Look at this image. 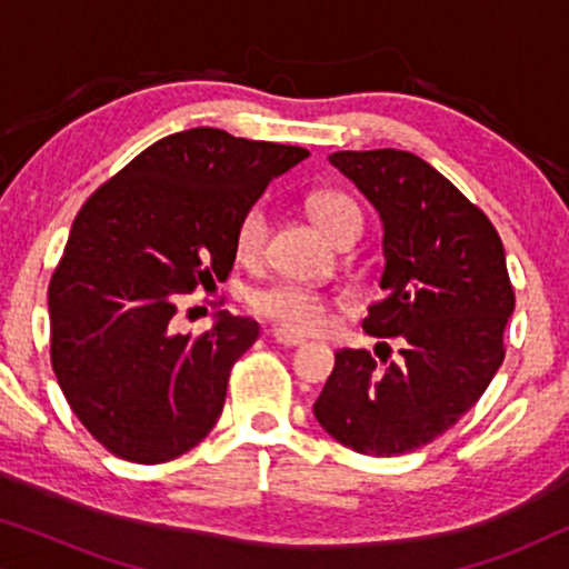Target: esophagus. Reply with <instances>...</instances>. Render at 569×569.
<instances>
[{
    "mask_svg": "<svg viewBox=\"0 0 569 569\" xmlns=\"http://www.w3.org/2000/svg\"><path fill=\"white\" fill-rule=\"evenodd\" d=\"M271 337H274L277 345H282V347H300V345H306V339L298 337V333L284 331V329H274V331H271Z\"/></svg>",
    "mask_w": 569,
    "mask_h": 569,
    "instance_id": "1",
    "label": "esophagus"
}]
</instances>
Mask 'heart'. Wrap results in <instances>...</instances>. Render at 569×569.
Returning <instances> with one entry per match:
<instances>
[{
	"instance_id": "obj_1",
	"label": "heart",
	"mask_w": 569,
	"mask_h": 569,
	"mask_svg": "<svg viewBox=\"0 0 569 569\" xmlns=\"http://www.w3.org/2000/svg\"><path fill=\"white\" fill-rule=\"evenodd\" d=\"M308 214L333 243L355 240L362 228V212L352 197L339 189H318L306 199ZM267 246V214L261 207H248L236 224L232 248L238 261L256 263L263 256ZM248 308L256 316L282 326L287 331L313 333L329 323L331 300L323 292L295 282H277L259 287L248 295Z\"/></svg>"
}]
</instances>
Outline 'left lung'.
I'll use <instances>...</instances> for the list:
<instances>
[{"mask_svg":"<svg viewBox=\"0 0 569 569\" xmlns=\"http://www.w3.org/2000/svg\"><path fill=\"white\" fill-rule=\"evenodd\" d=\"M329 160L383 220V298L362 329L403 349L383 368L368 349H339L313 411L341 446L401 456L440 438L487 391L516 292L495 224L430 162L391 147Z\"/></svg>","mask_w":569,"mask_h":569,"instance_id":"1","label":"left lung"}]
</instances>
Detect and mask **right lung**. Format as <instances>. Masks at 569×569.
Segmentation results:
<instances>
[{"mask_svg": "<svg viewBox=\"0 0 569 569\" xmlns=\"http://www.w3.org/2000/svg\"><path fill=\"white\" fill-rule=\"evenodd\" d=\"M308 154L212 127L178 131L77 212L49 282L51 368L113 456L173 461L220 419L232 365L259 323L220 313L212 329L181 333L178 300L230 274L240 214Z\"/></svg>", "mask_w": 569, "mask_h": 569, "instance_id": "1", "label": "right lung"}]
</instances>
